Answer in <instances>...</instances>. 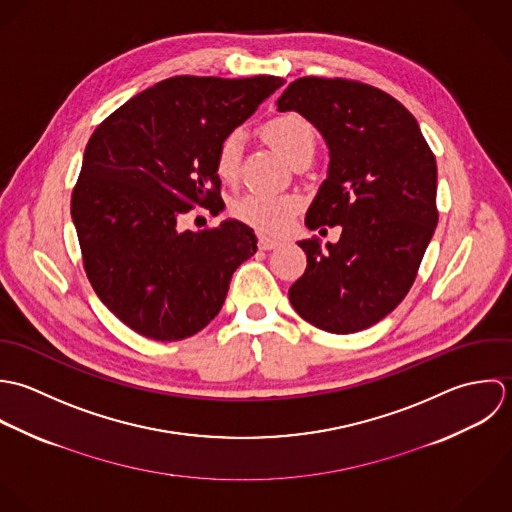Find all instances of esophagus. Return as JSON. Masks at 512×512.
I'll return each instance as SVG.
<instances>
[{"instance_id": "1", "label": "esophagus", "mask_w": 512, "mask_h": 512, "mask_svg": "<svg viewBox=\"0 0 512 512\" xmlns=\"http://www.w3.org/2000/svg\"><path fill=\"white\" fill-rule=\"evenodd\" d=\"M279 245H281V241H277V239H271V237H265V235L259 237V249H263V251L277 249Z\"/></svg>"}]
</instances>
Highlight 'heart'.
I'll use <instances>...</instances> for the list:
<instances>
[{
	"mask_svg": "<svg viewBox=\"0 0 512 512\" xmlns=\"http://www.w3.org/2000/svg\"><path fill=\"white\" fill-rule=\"evenodd\" d=\"M263 136L285 154L295 166L316 152V130L305 116L289 112L275 116L263 124ZM245 134L235 128L221 136L213 154V172L223 184H235L241 172ZM301 198L295 194H265L247 192L229 204L233 219L261 231L281 233L289 227L301 209Z\"/></svg>",
	"mask_w": 512,
	"mask_h": 512,
	"instance_id": "obj_1",
	"label": "heart"
}]
</instances>
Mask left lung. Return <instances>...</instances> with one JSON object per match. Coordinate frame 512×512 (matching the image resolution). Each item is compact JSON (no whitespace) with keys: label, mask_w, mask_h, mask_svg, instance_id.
Here are the masks:
<instances>
[{"label":"left lung","mask_w":512,"mask_h":512,"mask_svg":"<svg viewBox=\"0 0 512 512\" xmlns=\"http://www.w3.org/2000/svg\"><path fill=\"white\" fill-rule=\"evenodd\" d=\"M277 106L303 114L330 150L308 229L342 225L326 249L318 239L299 241L307 269L289 301L320 330H364L398 307L415 281L439 217L435 156L404 104L358 81L303 77Z\"/></svg>","instance_id":"obj_1"}]
</instances>
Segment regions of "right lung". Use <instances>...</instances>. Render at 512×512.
<instances>
[{
  "instance_id": "add662e5",
  "label": "right lung",
  "mask_w": 512,
  "mask_h": 512,
  "mask_svg": "<svg viewBox=\"0 0 512 512\" xmlns=\"http://www.w3.org/2000/svg\"><path fill=\"white\" fill-rule=\"evenodd\" d=\"M285 81L180 75L156 83L97 126L71 198L85 273L106 308L162 342L194 336L223 307L257 237L237 219L180 231L194 207L221 209L217 142Z\"/></svg>"
}]
</instances>
